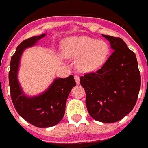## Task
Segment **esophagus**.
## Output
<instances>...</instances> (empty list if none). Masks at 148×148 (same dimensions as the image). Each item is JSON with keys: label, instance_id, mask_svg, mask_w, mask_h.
Returning a JSON list of instances; mask_svg holds the SVG:
<instances>
[{"label": "esophagus", "instance_id": "obj_1", "mask_svg": "<svg viewBox=\"0 0 148 148\" xmlns=\"http://www.w3.org/2000/svg\"><path fill=\"white\" fill-rule=\"evenodd\" d=\"M74 78H75V82H76V83L79 84V82H80L79 76L78 75H75V76H74Z\"/></svg>", "mask_w": 148, "mask_h": 148}]
</instances>
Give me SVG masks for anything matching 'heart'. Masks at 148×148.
I'll use <instances>...</instances> for the list:
<instances>
[{
    "mask_svg": "<svg viewBox=\"0 0 148 148\" xmlns=\"http://www.w3.org/2000/svg\"><path fill=\"white\" fill-rule=\"evenodd\" d=\"M62 53L69 58H78L76 67L84 73L99 69L107 61L109 56L108 45L103 40H97L86 36H72L62 44Z\"/></svg>",
    "mask_w": 148,
    "mask_h": 148,
    "instance_id": "b5f03b06",
    "label": "heart"
}]
</instances>
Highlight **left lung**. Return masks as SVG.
I'll return each instance as SVG.
<instances>
[{
	"label": "left lung",
	"mask_w": 148,
	"mask_h": 148,
	"mask_svg": "<svg viewBox=\"0 0 148 148\" xmlns=\"http://www.w3.org/2000/svg\"><path fill=\"white\" fill-rule=\"evenodd\" d=\"M114 50L96 73L80 77L88 113L96 121L113 123L132 112L140 88V74L134 52L122 39L103 35Z\"/></svg>",
	"instance_id": "left-lung-1"
}]
</instances>
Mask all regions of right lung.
Returning <instances> with one entry per match:
<instances>
[{"instance_id": "right-lung-1", "label": "right lung", "mask_w": 148, "mask_h": 148, "mask_svg": "<svg viewBox=\"0 0 148 148\" xmlns=\"http://www.w3.org/2000/svg\"><path fill=\"white\" fill-rule=\"evenodd\" d=\"M45 36L46 34L32 36L21 42L11 56L9 72L10 96L15 109L27 122L38 127H52L62 120L69 94L76 86L73 75H71L67 78L54 79L49 88L39 95L28 97L24 95L17 79L21 55L26 48L33 47Z\"/></svg>"}]
</instances>
